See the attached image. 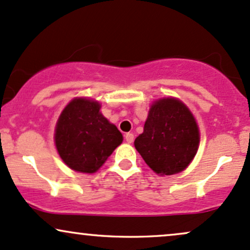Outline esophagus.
<instances>
[{
  "mask_svg": "<svg viewBox=\"0 0 250 250\" xmlns=\"http://www.w3.org/2000/svg\"><path fill=\"white\" fill-rule=\"evenodd\" d=\"M125 139H126V142L128 143V144H131V143H133V139H134L133 133H131V132L125 133Z\"/></svg>",
  "mask_w": 250,
  "mask_h": 250,
  "instance_id": "34e87169",
  "label": "esophagus"
}]
</instances>
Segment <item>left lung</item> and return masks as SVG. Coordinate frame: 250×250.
<instances>
[{
	"instance_id": "8db88e82",
	"label": "left lung",
	"mask_w": 250,
	"mask_h": 250,
	"mask_svg": "<svg viewBox=\"0 0 250 250\" xmlns=\"http://www.w3.org/2000/svg\"><path fill=\"white\" fill-rule=\"evenodd\" d=\"M198 145L200 130L195 117L176 98H163L151 105L144 131L134 140L145 163L161 176L187 169Z\"/></svg>"
}]
</instances>
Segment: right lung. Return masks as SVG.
I'll return each mask as SVG.
<instances>
[{"label": "right lung", "instance_id": "right-lung-1", "mask_svg": "<svg viewBox=\"0 0 250 250\" xmlns=\"http://www.w3.org/2000/svg\"><path fill=\"white\" fill-rule=\"evenodd\" d=\"M99 103L75 98L63 108L55 126V146L67 167L93 173L123 142V134L100 112Z\"/></svg>", "mask_w": 250, "mask_h": 250}]
</instances>
